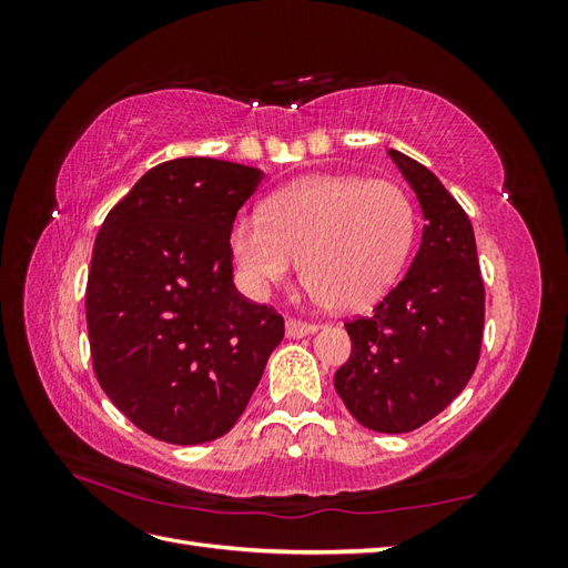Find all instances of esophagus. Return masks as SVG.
I'll return each instance as SVG.
<instances>
[{
    "label": "esophagus",
    "mask_w": 568,
    "mask_h": 568,
    "mask_svg": "<svg viewBox=\"0 0 568 568\" xmlns=\"http://www.w3.org/2000/svg\"><path fill=\"white\" fill-rule=\"evenodd\" d=\"M317 324L301 322V320H286V336L288 338H303L307 334H315Z\"/></svg>",
    "instance_id": "34e87169"
}]
</instances>
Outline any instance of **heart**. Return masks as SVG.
Returning a JSON list of instances; mask_svg holds the SVG:
<instances>
[{
    "label": "heart",
    "instance_id": "1",
    "mask_svg": "<svg viewBox=\"0 0 568 568\" xmlns=\"http://www.w3.org/2000/svg\"><path fill=\"white\" fill-rule=\"evenodd\" d=\"M415 242V205L398 184L315 175L244 213L230 232L232 257L253 296L282 284L298 255L305 291L320 305L357 307L398 280Z\"/></svg>",
    "mask_w": 568,
    "mask_h": 568
}]
</instances>
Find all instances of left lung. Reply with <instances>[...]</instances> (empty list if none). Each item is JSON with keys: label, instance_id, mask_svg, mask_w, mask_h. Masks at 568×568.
Returning a JSON list of instances; mask_svg holds the SVG:
<instances>
[{"label": "left lung", "instance_id": "obj_1", "mask_svg": "<svg viewBox=\"0 0 568 568\" xmlns=\"http://www.w3.org/2000/svg\"><path fill=\"white\" fill-rule=\"evenodd\" d=\"M388 156L417 194L426 225L403 282L372 317L346 324L353 348L334 388L365 428L407 434L434 419L471 379L486 291L462 205L432 170L395 149Z\"/></svg>", "mask_w": 568, "mask_h": 568}]
</instances>
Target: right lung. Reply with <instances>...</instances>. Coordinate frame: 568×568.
Masks as SVG:
<instances>
[{"label": "right lung", "mask_w": 568, "mask_h": 568, "mask_svg": "<svg viewBox=\"0 0 568 568\" xmlns=\"http://www.w3.org/2000/svg\"><path fill=\"white\" fill-rule=\"evenodd\" d=\"M263 178L215 159L161 163L97 234L84 294L94 374L153 438L225 436L284 338L282 315L232 280L230 232Z\"/></svg>", "instance_id": "obj_1"}]
</instances>
